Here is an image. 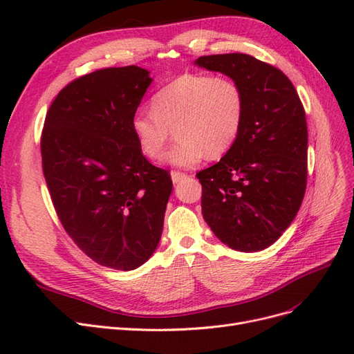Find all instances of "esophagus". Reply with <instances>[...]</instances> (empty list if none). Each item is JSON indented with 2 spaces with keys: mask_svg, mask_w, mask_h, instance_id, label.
Returning <instances> with one entry per match:
<instances>
[{
  "mask_svg": "<svg viewBox=\"0 0 354 354\" xmlns=\"http://www.w3.org/2000/svg\"><path fill=\"white\" fill-rule=\"evenodd\" d=\"M186 177H187V174L181 173V171H173V173H171V178H173L174 183H178L180 180H183V178H186Z\"/></svg>",
  "mask_w": 354,
  "mask_h": 354,
  "instance_id": "1",
  "label": "esophagus"
}]
</instances>
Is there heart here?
Masks as SVG:
<instances>
[{
	"instance_id": "obj_1",
	"label": "heart",
	"mask_w": 354,
	"mask_h": 354,
	"mask_svg": "<svg viewBox=\"0 0 354 354\" xmlns=\"http://www.w3.org/2000/svg\"><path fill=\"white\" fill-rule=\"evenodd\" d=\"M152 111H137L131 133L149 159L162 155L171 130L178 140L164 159L176 167H194L207 155L220 158L238 140L245 100L236 81L208 73H185L152 97Z\"/></svg>"
}]
</instances>
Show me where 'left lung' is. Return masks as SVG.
<instances>
[{"label":"left lung","instance_id":"8db88e82","mask_svg":"<svg viewBox=\"0 0 354 354\" xmlns=\"http://www.w3.org/2000/svg\"><path fill=\"white\" fill-rule=\"evenodd\" d=\"M243 93L238 140L220 162L199 171L202 216L229 248L261 251L281 238L301 207L307 185V122L286 75L250 55L202 56Z\"/></svg>","mask_w":354,"mask_h":354}]
</instances>
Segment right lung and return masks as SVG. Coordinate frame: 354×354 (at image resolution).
Wrapping results in <instances>:
<instances>
[{"mask_svg":"<svg viewBox=\"0 0 354 354\" xmlns=\"http://www.w3.org/2000/svg\"><path fill=\"white\" fill-rule=\"evenodd\" d=\"M151 82L138 66L73 80L53 100L41 134L42 173L62 226L93 261L124 272L155 252L173 190L130 127Z\"/></svg>","mask_w":354,"mask_h":354,"instance_id":"right-lung-1","label":"right lung"}]
</instances>
